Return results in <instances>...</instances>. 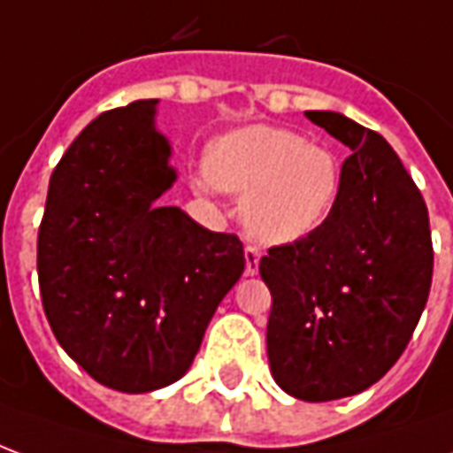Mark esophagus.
<instances>
[{
    "instance_id": "34e87169",
    "label": "esophagus",
    "mask_w": 453,
    "mask_h": 453,
    "mask_svg": "<svg viewBox=\"0 0 453 453\" xmlns=\"http://www.w3.org/2000/svg\"><path fill=\"white\" fill-rule=\"evenodd\" d=\"M259 259H262V252L257 247L247 245L245 247V274L255 276L259 272Z\"/></svg>"
}]
</instances>
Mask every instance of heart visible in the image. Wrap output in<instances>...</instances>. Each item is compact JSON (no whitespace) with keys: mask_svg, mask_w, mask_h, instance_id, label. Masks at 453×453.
Masks as SVG:
<instances>
[{"mask_svg":"<svg viewBox=\"0 0 453 453\" xmlns=\"http://www.w3.org/2000/svg\"><path fill=\"white\" fill-rule=\"evenodd\" d=\"M198 194L218 188L240 198V220L262 245H294L313 235L337 206L342 167L330 150L301 133L247 126L208 145L206 169L194 174Z\"/></svg>","mask_w":453,"mask_h":453,"instance_id":"obj_1","label":"heart"}]
</instances>
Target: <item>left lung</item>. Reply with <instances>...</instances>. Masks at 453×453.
<instances>
[{
	"label": "left lung",
	"instance_id": "1",
	"mask_svg": "<svg viewBox=\"0 0 453 453\" xmlns=\"http://www.w3.org/2000/svg\"><path fill=\"white\" fill-rule=\"evenodd\" d=\"M349 157L337 206L313 235L272 247L269 369L305 403L347 398L400 359L427 303L432 233L425 198L379 133L337 111H305Z\"/></svg>",
	"mask_w": 453,
	"mask_h": 453
}]
</instances>
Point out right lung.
<instances>
[{
    "mask_svg": "<svg viewBox=\"0 0 453 453\" xmlns=\"http://www.w3.org/2000/svg\"><path fill=\"white\" fill-rule=\"evenodd\" d=\"M157 99L102 113L58 162L41 230L48 323L94 380L150 393L179 380L245 272L237 235L211 233L159 196L177 181Z\"/></svg>",
    "mask_w": 453,
    "mask_h": 453,
    "instance_id": "add662e5",
    "label": "right lung"
}]
</instances>
